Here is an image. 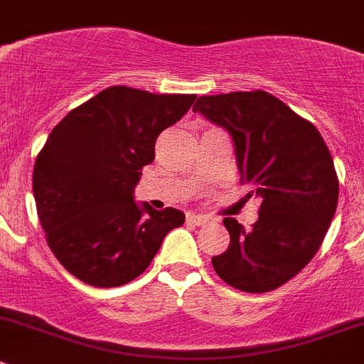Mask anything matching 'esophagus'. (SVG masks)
Returning <instances> with one entry per match:
<instances>
[{"instance_id":"obj_1","label":"esophagus","mask_w":364,"mask_h":364,"mask_svg":"<svg viewBox=\"0 0 364 364\" xmlns=\"http://www.w3.org/2000/svg\"><path fill=\"white\" fill-rule=\"evenodd\" d=\"M186 222L188 224H193V225H204L208 224V217H204V215H197V213H186Z\"/></svg>"}]
</instances>
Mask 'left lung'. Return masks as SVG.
I'll use <instances>...</instances> for the list:
<instances>
[{
  "mask_svg": "<svg viewBox=\"0 0 364 364\" xmlns=\"http://www.w3.org/2000/svg\"><path fill=\"white\" fill-rule=\"evenodd\" d=\"M193 112L228 129L247 197L261 203L250 229L224 218L231 242L211 264L236 290H276L313 259L336 211L329 147L311 122L264 90L200 96Z\"/></svg>",
  "mask_w": 364,
  "mask_h": 364,
  "instance_id": "left-lung-1",
  "label": "left lung"
}]
</instances>
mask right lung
Masks as SVG:
<instances>
[{
	"label": "right lung",
	"mask_w": 364,
	"mask_h": 364,
	"mask_svg": "<svg viewBox=\"0 0 364 364\" xmlns=\"http://www.w3.org/2000/svg\"><path fill=\"white\" fill-rule=\"evenodd\" d=\"M196 94L105 88L53 128L33 167L37 215L56 259L83 283L115 288L139 277L168 231L185 222L133 199L158 135Z\"/></svg>",
	"instance_id": "obj_1"
}]
</instances>
